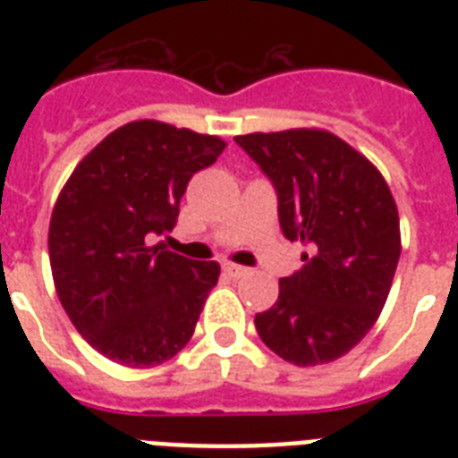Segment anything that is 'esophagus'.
<instances>
[{
	"label": "esophagus",
	"instance_id": "34e87169",
	"mask_svg": "<svg viewBox=\"0 0 458 458\" xmlns=\"http://www.w3.org/2000/svg\"><path fill=\"white\" fill-rule=\"evenodd\" d=\"M223 271L228 273V276H233V278H242V276H247V273H250V268H244V266H240V264H225L223 266Z\"/></svg>",
	"mask_w": 458,
	"mask_h": 458
}]
</instances>
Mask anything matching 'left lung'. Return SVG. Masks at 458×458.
Returning <instances> with one entry per match:
<instances>
[{"label":"left lung","instance_id":"obj_1","mask_svg":"<svg viewBox=\"0 0 458 458\" xmlns=\"http://www.w3.org/2000/svg\"><path fill=\"white\" fill-rule=\"evenodd\" d=\"M235 142L276 187L283 235L309 247L300 271L280 278L278 301L257 313L259 337L294 366L335 361L366 337L390 294L402 251L390 187L333 132H251Z\"/></svg>","mask_w":458,"mask_h":458}]
</instances>
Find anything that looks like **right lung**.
<instances>
[{
    "mask_svg": "<svg viewBox=\"0 0 458 458\" xmlns=\"http://www.w3.org/2000/svg\"><path fill=\"white\" fill-rule=\"evenodd\" d=\"M223 149L214 135L135 121L61 190L49 223L54 285L78 333L111 361L149 369L192 337L221 268L152 242L175 228L190 178Z\"/></svg>",
    "mask_w": 458,
    "mask_h": 458,
    "instance_id": "add662e5",
    "label": "right lung"
}]
</instances>
